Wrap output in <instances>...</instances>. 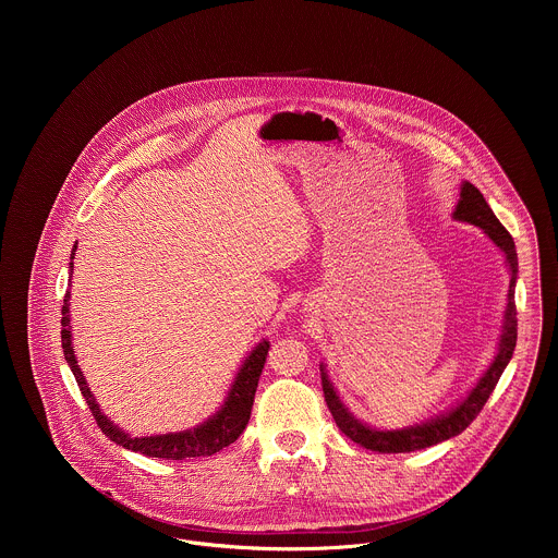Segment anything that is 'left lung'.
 <instances>
[{
    "instance_id": "8db88e82",
    "label": "left lung",
    "mask_w": 558,
    "mask_h": 558,
    "mask_svg": "<svg viewBox=\"0 0 558 558\" xmlns=\"http://www.w3.org/2000/svg\"><path fill=\"white\" fill-rule=\"evenodd\" d=\"M451 217L462 223H473L505 255V264L509 270V292H507V307H505V316H502L500 337L496 343V354H494L492 363L487 365V369L483 372V376L478 378L477 385L466 393V398L460 399L456 405H451L449 410H445L427 421H421V423H414V425H408L401 429H380V427L367 425L359 416H354V412L339 398L337 389L332 387V383L328 378L326 365L322 363L319 376H322V391H324L326 405H328L337 427L350 440L361 445L363 449L378 451V453H410V451L427 449L432 445H438L442 440H449V438L462 434L481 412L487 398L492 396L496 383L500 380L505 367L509 365V361L513 356V348H515V339H518V318H515L518 253H515V242L509 236V232L500 226V221L487 206V202L481 195L477 186L466 180L460 186V199H458Z\"/></svg>"
}]
</instances>
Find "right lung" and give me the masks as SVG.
I'll return each mask as SVG.
<instances>
[{
    "label": "right lung",
    "instance_id": "right-lung-1",
    "mask_svg": "<svg viewBox=\"0 0 558 558\" xmlns=\"http://www.w3.org/2000/svg\"><path fill=\"white\" fill-rule=\"evenodd\" d=\"M75 251L77 244L71 251V264L69 270L73 275V259H75ZM71 286V283H69ZM62 348H64V359L80 385L81 393L87 401L98 427L102 429V434L113 440L116 445L135 451V453H144L148 458H160V460H186V458H206L213 456L217 451H221L223 447L232 445L242 429L248 423L251 416V408H253V398H255V389H257V380L259 374L264 369L266 363V354L270 348V341L262 339L242 361L239 374L228 391V398L223 399L221 408L208 416L204 423L191 427V429H182V432H169V434H155V436H131L129 432H124L122 427H118L98 405V401L94 398V393L87 387V380L77 365V356H75V345H73V326H71V292H66L64 296V305H62Z\"/></svg>",
    "mask_w": 558,
    "mask_h": 558
}]
</instances>
